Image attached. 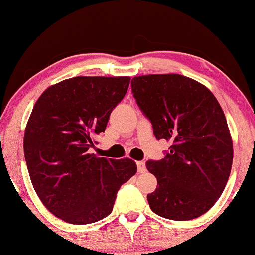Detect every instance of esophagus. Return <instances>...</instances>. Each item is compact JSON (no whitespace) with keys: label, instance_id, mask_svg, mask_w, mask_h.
I'll return each mask as SVG.
<instances>
[{"label":"esophagus","instance_id":"esophagus-1","mask_svg":"<svg viewBox=\"0 0 255 255\" xmlns=\"http://www.w3.org/2000/svg\"><path fill=\"white\" fill-rule=\"evenodd\" d=\"M137 170L138 172L146 171V163L144 161H137Z\"/></svg>","mask_w":255,"mask_h":255}]
</instances>
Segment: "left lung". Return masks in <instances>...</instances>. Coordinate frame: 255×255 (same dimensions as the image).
<instances>
[{
	"mask_svg": "<svg viewBox=\"0 0 255 255\" xmlns=\"http://www.w3.org/2000/svg\"><path fill=\"white\" fill-rule=\"evenodd\" d=\"M133 97L152 123L157 139L171 142L160 160H148L157 188L150 209L170 220L207 213L225 188L234 146L223 108L208 87L180 74L132 78Z\"/></svg>",
	"mask_w": 255,
	"mask_h": 255,
	"instance_id": "8db88e82",
	"label": "left lung"
}]
</instances>
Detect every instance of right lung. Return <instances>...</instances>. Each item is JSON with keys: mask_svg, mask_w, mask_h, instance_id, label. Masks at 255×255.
Wrapping results in <instances>:
<instances>
[{"mask_svg": "<svg viewBox=\"0 0 255 255\" xmlns=\"http://www.w3.org/2000/svg\"><path fill=\"white\" fill-rule=\"evenodd\" d=\"M128 84L130 76H75L46 89L32 108L24 133L30 180L43 205L67 223L108 216L119 188L137 171L130 158L90 153Z\"/></svg>", "mask_w": 255, "mask_h": 255, "instance_id": "1", "label": "right lung"}]
</instances>
